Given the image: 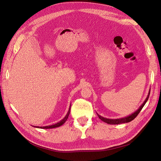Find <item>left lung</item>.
<instances>
[{
    "label": "left lung",
    "instance_id": "8db88e82",
    "mask_svg": "<svg viewBox=\"0 0 161 161\" xmlns=\"http://www.w3.org/2000/svg\"><path fill=\"white\" fill-rule=\"evenodd\" d=\"M150 92V90H149L148 95L147 97L146 98L145 101L143 102V103L140 106V108L135 112H134L133 114H131V115H130L128 116H126V117H124V118H119V119H109V118H104V117H102L100 115H99L98 114H97L101 121H104V122L108 124L115 125V124H125V123L130 122V121H132L134 119H135L136 117L138 115L140 111L142 110L143 107L144 106V105L146 104V103H147L148 99Z\"/></svg>",
    "mask_w": 161,
    "mask_h": 161
}]
</instances>
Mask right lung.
Here are the masks:
<instances>
[{"instance_id":"right-lung-1","label":"right lung","mask_w":161,"mask_h":161,"mask_svg":"<svg viewBox=\"0 0 161 161\" xmlns=\"http://www.w3.org/2000/svg\"><path fill=\"white\" fill-rule=\"evenodd\" d=\"M70 108H69V111H68V113L66 115V116L64 117V118H63L61 121H58V123L55 124H53V125H47V126H42V127H40V126H33V127L35 128H42V129H51V128H58V127H60V126H61L62 125L64 124L66 121L67 120L68 118H69V114H70Z\"/></svg>"}]
</instances>
